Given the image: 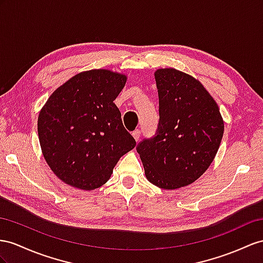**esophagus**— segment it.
<instances>
[{"label":"esophagus","instance_id":"1","mask_svg":"<svg viewBox=\"0 0 263 263\" xmlns=\"http://www.w3.org/2000/svg\"><path fill=\"white\" fill-rule=\"evenodd\" d=\"M132 136H133V138H134V139H136V141H139L140 136H141V131H140L139 129L134 130V131L132 132Z\"/></svg>","mask_w":263,"mask_h":263}]
</instances>
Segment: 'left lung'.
Returning <instances> with one entry per match:
<instances>
[{
	"label": "left lung",
	"instance_id": "left-lung-1",
	"mask_svg": "<svg viewBox=\"0 0 263 263\" xmlns=\"http://www.w3.org/2000/svg\"><path fill=\"white\" fill-rule=\"evenodd\" d=\"M159 124L137 145L146 179L165 190L194 182L212 163L223 136L219 107L199 81L174 69L156 72Z\"/></svg>",
	"mask_w": 263,
	"mask_h": 263
}]
</instances>
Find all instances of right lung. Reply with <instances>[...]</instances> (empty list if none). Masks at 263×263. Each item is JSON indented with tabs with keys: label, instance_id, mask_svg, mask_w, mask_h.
I'll use <instances>...</instances> for the list:
<instances>
[{
	"label": "right lung",
	"instance_id": "right-lung-1",
	"mask_svg": "<svg viewBox=\"0 0 263 263\" xmlns=\"http://www.w3.org/2000/svg\"><path fill=\"white\" fill-rule=\"evenodd\" d=\"M125 82V76L107 70L79 73L53 92L40 112L43 156L66 184L100 187L119 159L136 146L113 103Z\"/></svg>",
	"mask_w": 263,
	"mask_h": 263
}]
</instances>
